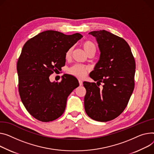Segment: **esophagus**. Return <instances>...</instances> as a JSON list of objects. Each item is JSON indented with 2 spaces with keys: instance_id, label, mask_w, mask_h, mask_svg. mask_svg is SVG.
I'll list each match as a JSON object with an SVG mask.
<instances>
[{
  "instance_id": "obj_1",
  "label": "esophagus",
  "mask_w": 154,
  "mask_h": 154,
  "mask_svg": "<svg viewBox=\"0 0 154 154\" xmlns=\"http://www.w3.org/2000/svg\"><path fill=\"white\" fill-rule=\"evenodd\" d=\"M79 85H82V83H83V82H82V81L81 80L79 79Z\"/></svg>"
}]
</instances>
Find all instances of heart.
Listing matches in <instances>:
<instances>
[{
  "label": "heart",
  "mask_w": 154,
  "mask_h": 154,
  "mask_svg": "<svg viewBox=\"0 0 154 154\" xmlns=\"http://www.w3.org/2000/svg\"><path fill=\"white\" fill-rule=\"evenodd\" d=\"M82 47L84 49L85 53L87 54L90 52H95L96 51V46L95 45L90 41H85V42L82 43ZM72 53V49H69L66 53L65 57L66 59H69ZM88 72V68L81 65H75L73 67H72L69 69V72L76 76L79 78H83L84 77Z\"/></svg>",
  "instance_id": "1"
}]
</instances>
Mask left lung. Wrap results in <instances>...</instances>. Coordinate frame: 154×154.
<instances>
[{
  "label": "left lung",
  "mask_w": 154,
  "mask_h": 154,
  "mask_svg": "<svg viewBox=\"0 0 154 154\" xmlns=\"http://www.w3.org/2000/svg\"><path fill=\"white\" fill-rule=\"evenodd\" d=\"M88 34L95 38L100 54L90 74L97 83L83 82L85 110L92 119L109 121L124 111L134 90L135 60L124 39L106 30ZM101 83L103 87L100 89Z\"/></svg>",
  "instance_id": "1"
}]
</instances>
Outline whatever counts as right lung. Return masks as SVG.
I'll list each match as a JSON object with an SVG mask.
<instances>
[{
	"label": "right lung",
	"mask_w": 154,
	"mask_h": 154,
	"mask_svg": "<svg viewBox=\"0 0 154 154\" xmlns=\"http://www.w3.org/2000/svg\"><path fill=\"white\" fill-rule=\"evenodd\" d=\"M82 37L47 30L23 46L17 65L18 90L25 108L36 119L52 121L64 112L68 96L79 85L78 80L64 74L60 82H51L49 76L65 65L66 51Z\"/></svg>",
	"instance_id": "right-lung-1"
}]
</instances>
